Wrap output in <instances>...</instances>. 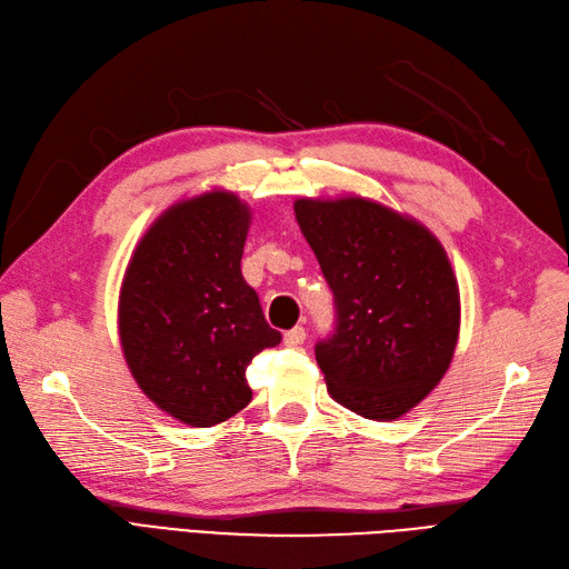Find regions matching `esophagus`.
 I'll list each match as a JSON object with an SVG mask.
<instances>
[{
  "label": "esophagus",
  "mask_w": 569,
  "mask_h": 569,
  "mask_svg": "<svg viewBox=\"0 0 569 569\" xmlns=\"http://www.w3.org/2000/svg\"><path fill=\"white\" fill-rule=\"evenodd\" d=\"M305 338H307L305 328H302V326H296V328H290V331L283 336V342H286L288 347H298V345L305 342Z\"/></svg>",
  "instance_id": "obj_1"
}]
</instances>
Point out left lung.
Segmentation results:
<instances>
[{
  "instance_id": "8db88e82",
  "label": "left lung",
  "mask_w": 569,
  "mask_h": 569,
  "mask_svg": "<svg viewBox=\"0 0 569 569\" xmlns=\"http://www.w3.org/2000/svg\"><path fill=\"white\" fill-rule=\"evenodd\" d=\"M296 219L333 290L336 331L315 347L328 395L363 418H401L456 350L461 298L442 243L359 196L300 198Z\"/></svg>"
}]
</instances>
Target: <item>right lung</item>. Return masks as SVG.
<instances>
[{
    "label": "right lung",
    "instance_id": "obj_1",
    "mask_svg": "<svg viewBox=\"0 0 569 569\" xmlns=\"http://www.w3.org/2000/svg\"><path fill=\"white\" fill-rule=\"evenodd\" d=\"M250 219L229 191L179 200L143 233L122 279L124 361L158 409L193 428L246 409L248 363L281 342L241 273Z\"/></svg>",
    "mask_w": 569,
    "mask_h": 569
}]
</instances>
